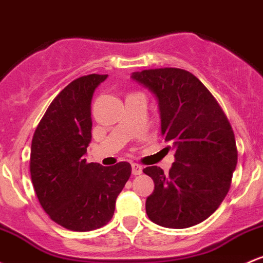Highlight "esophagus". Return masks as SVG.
Wrapping results in <instances>:
<instances>
[{
  "label": "esophagus",
  "instance_id": "34e87169",
  "mask_svg": "<svg viewBox=\"0 0 263 263\" xmlns=\"http://www.w3.org/2000/svg\"><path fill=\"white\" fill-rule=\"evenodd\" d=\"M142 174V166H140L138 163H132V175L137 176Z\"/></svg>",
  "mask_w": 263,
  "mask_h": 263
}]
</instances>
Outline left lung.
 <instances>
[{"instance_id":"8db88e82","label":"left lung","mask_w":263,"mask_h":263,"mask_svg":"<svg viewBox=\"0 0 263 263\" xmlns=\"http://www.w3.org/2000/svg\"><path fill=\"white\" fill-rule=\"evenodd\" d=\"M131 79L156 96L161 134L176 149L167 175L157 166L143 168L155 183L146 200L147 216L168 229L201 223L230 190L237 164L232 127L211 92L191 72L155 68L134 72Z\"/></svg>"}]
</instances>
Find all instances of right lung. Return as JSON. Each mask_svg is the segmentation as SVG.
<instances>
[{"label": "right lung", "instance_id": "obj_1", "mask_svg": "<svg viewBox=\"0 0 263 263\" xmlns=\"http://www.w3.org/2000/svg\"><path fill=\"white\" fill-rule=\"evenodd\" d=\"M107 74L72 81L54 97L34 131L30 172L37 198L52 221L71 231H92L111 221L131 164L87 163L91 101Z\"/></svg>", "mask_w": 263, "mask_h": 263}]
</instances>
